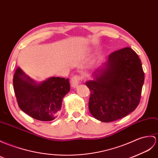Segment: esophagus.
Wrapping results in <instances>:
<instances>
[{
  "label": "esophagus",
  "instance_id": "esophagus-1",
  "mask_svg": "<svg viewBox=\"0 0 158 158\" xmlns=\"http://www.w3.org/2000/svg\"><path fill=\"white\" fill-rule=\"evenodd\" d=\"M82 77L80 75H75L72 77L71 78V85L73 88H75L77 87V85L80 83L81 81Z\"/></svg>",
  "mask_w": 158,
  "mask_h": 158
}]
</instances>
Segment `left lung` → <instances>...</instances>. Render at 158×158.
Returning a JSON list of instances; mask_svg holds the SVG:
<instances>
[{
	"label": "left lung",
	"mask_w": 158,
	"mask_h": 158,
	"mask_svg": "<svg viewBox=\"0 0 158 158\" xmlns=\"http://www.w3.org/2000/svg\"><path fill=\"white\" fill-rule=\"evenodd\" d=\"M85 85L91 91L89 110L98 120L110 123L127 116L137 107L144 83L140 58L129 47L109 55L103 67Z\"/></svg>",
	"instance_id": "obj_1"
}]
</instances>
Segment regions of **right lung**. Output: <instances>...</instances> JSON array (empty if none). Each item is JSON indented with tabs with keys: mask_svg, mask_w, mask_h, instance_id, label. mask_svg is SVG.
<instances>
[{
	"mask_svg": "<svg viewBox=\"0 0 158 158\" xmlns=\"http://www.w3.org/2000/svg\"><path fill=\"white\" fill-rule=\"evenodd\" d=\"M13 82L20 109L40 121H51L56 118L62 99L70 91L68 78L52 77L38 83L19 67L16 69Z\"/></svg>",
	"mask_w": 158,
	"mask_h": 158,
	"instance_id": "1",
	"label": "right lung"
}]
</instances>
